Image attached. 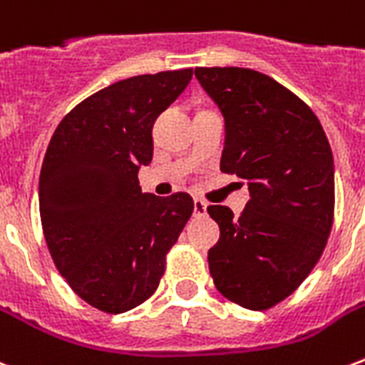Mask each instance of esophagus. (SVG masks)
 Masks as SVG:
<instances>
[{"label":"esophagus","mask_w":365,"mask_h":365,"mask_svg":"<svg viewBox=\"0 0 365 365\" xmlns=\"http://www.w3.org/2000/svg\"><path fill=\"white\" fill-rule=\"evenodd\" d=\"M193 214H195V218H202V216H207V202L202 201V199H195Z\"/></svg>","instance_id":"1"}]
</instances>
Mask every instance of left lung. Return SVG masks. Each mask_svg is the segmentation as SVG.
I'll list each match as a JSON object with an SVG mask.
<instances>
[{
	"mask_svg": "<svg viewBox=\"0 0 365 365\" xmlns=\"http://www.w3.org/2000/svg\"><path fill=\"white\" fill-rule=\"evenodd\" d=\"M195 76L226 120L220 170L249 182L239 218L210 205L220 241L208 268L220 293L268 310L304 282L324 252L335 212L329 141L302 99L262 72L199 66Z\"/></svg>",
	"mask_w": 365,
	"mask_h": 365,
	"instance_id": "obj_1",
	"label": "left lung"
}]
</instances>
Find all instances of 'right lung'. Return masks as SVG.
I'll return each mask as SVG.
<instances>
[{
    "mask_svg": "<svg viewBox=\"0 0 365 365\" xmlns=\"http://www.w3.org/2000/svg\"><path fill=\"white\" fill-rule=\"evenodd\" d=\"M193 68L110 83L59 122L40 172V218L53 262L88 304L122 314L163 279L166 255L193 214L187 193H141L153 124L187 88Z\"/></svg>",
    "mask_w": 365,
    "mask_h": 365,
    "instance_id": "1",
    "label": "right lung"
}]
</instances>
